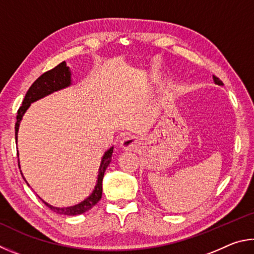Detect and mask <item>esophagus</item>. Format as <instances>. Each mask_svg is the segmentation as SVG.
I'll return each mask as SVG.
<instances>
[{
  "instance_id": "1",
  "label": "esophagus",
  "mask_w": 254,
  "mask_h": 254,
  "mask_svg": "<svg viewBox=\"0 0 254 254\" xmlns=\"http://www.w3.org/2000/svg\"><path fill=\"white\" fill-rule=\"evenodd\" d=\"M119 146L125 152H131L138 147V138L135 136H125Z\"/></svg>"
}]
</instances>
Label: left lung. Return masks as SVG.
Segmentation results:
<instances>
[{"mask_svg":"<svg viewBox=\"0 0 254 254\" xmlns=\"http://www.w3.org/2000/svg\"><path fill=\"white\" fill-rule=\"evenodd\" d=\"M213 81H214V83L217 84V86H222V84H223V83H222L221 80L219 78H216L215 75H213Z\"/></svg>","mask_w":254,"mask_h":254,"instance_id":"obj_1","label":"left lung"}]
</instances>
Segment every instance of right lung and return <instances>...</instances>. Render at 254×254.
<instances>
[{
  "label": "right lung",
  "mask_w": 254,
  "mask_h": 254,
  "mask_svg": "<svg viewBox=\"0 0 254 254\" xmlns=\"http://www.w3.org/2000/svg\"><path fill=\"white\" fill-rule=\"evenodd\" d=\"M71 84H72V79H71V70L69 66L66 65L65 61L61 62L60 64H58L56 68H53L52 70H49V71H47V72H44L41 77H39L37 80H35L32 86L30 87L28 92H26L24 100H23V102H22V106L20 107L19 111H17L16 124H15L16 143H17V132H19L21 120H22V118H23V116L26 113V110L30 108L31 104H33V102L42 99V98L47 97L49 95H51V93H53V92L68 88L71 86ZM113 153H114V146H111V147L107 149L105 154L102 155L101 162L99 165V170H98V175H97L95 188H93L90 195H89L88 197L84 198L83 201L79 202L78 204H74V205L65 206V207L64 206V207L53 206V205H51V204L47 203L46 201H43V199L40 197L41 198V201L46 204L48 207H50L52 211L59 213V214H64V215H70V216L71 215H79V214H82V213L90 210V208L93 205H96V203H98V201L101 198L102 180H104V175H105L107 167L109 166V164L111 162ZM19 165H20V162H19ZM22 176H23V174H22ZM23 179H24V176H23ZM24 181L26 182L25 179H24ZM26 184L29 185L28 182H26Z\"/></svg>",
  "instance_id": "1"
}]
</instances>
